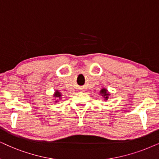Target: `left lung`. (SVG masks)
Here are the masks:
<instances>
[{"label":"left lung","mask_w":159,"mask_h":159,"mask_svg":"<svg viewBox=\"0 0 159 159\" xmlns=\"http://www.w3.org/2000/svg\"><path fill=\"white\" fill-rule=\"evenodd\" d=\"M100 94H101L102 96H103L104 99H105V100H107L108 98V96L110 95V94L108 93V90L106 89H105V88H103V89L100 90Z\"/></svg>","instance_id":"left-lung-1"}]
</instances>
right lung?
<instances>
[{
	"label": "right lung",
	"mask_w": 159,
	"mask_h": 159,
	"mask_svg": "<svg viewBox=\"0 0 159 159\" xmlns=\"http://www.w3.org/2000/svg\"><path fill=\"white\" fill-rule=\"evenodd\" d=\"M53 97L56 98H57V99H58V98H61V92L58 91V90H56L55 93H54V94H53ZM56 103H57L58 100H56Z\"/></svg>",
	"instance_id": "add662e5"
}]
</instances>
